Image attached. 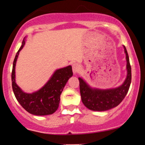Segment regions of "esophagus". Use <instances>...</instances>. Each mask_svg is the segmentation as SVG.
Returning <instances> with one entry per match:
<instances>
[{
    "mask_svg": "<svg viewBox=\"0 0 145 145\" xmlns=\"http://www.w3.org/2000/svg\"><path fill=\"white\" fill-rule=\"evenodd\" d=\"M73 72H74V74H78L79 73L80 70V67L78 63H75V64L73 65Z\"/></svg>",
    "mask_w": 145,
    "mask_h": 145,
    "instance_id": "1",
    "label": "esophagus"
}]
</instances>
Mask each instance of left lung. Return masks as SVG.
Here are the masks:
<instances>
[{
  "mask_svg": "<svg viewBox=\"0 0 145 145\" xmlns=\"http://www.w3.org/2000/svg\"><path fill=\"white\" fill-rule=\"evenodd\" d=\"M127 60V75L123 84L116 89L108 90L93 89L79 78L80 91L82 103L87 108L94 111H105L116 107L123 100L130 86L131 70L129 56L124 46Z\"/></svg>",
  "mask_w": 145,
  "mask_h": 145,
  "instance_id": "8db88e82",
  "label": "left lung"
}]
</instances>
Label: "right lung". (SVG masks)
<instances>
[{
  "label": "right lung",
  "mask_w": 145,
  "mask_h": 145,
  "mask_svg": "<svg viewBox=\"0 0 145 145\" xmlns=\"http://www.w3.org/2000/svg\"><path fill=\"white\" fill-rule=\"evenodd\" d=\"M25 41L15 57L11 72L12 89L15 97L20 104L28 112L34 115H48L53 114L59 108L60 95L69 78L73 76L71 66L56 70L44 87L33 93H25L15 82V67L19 52L22 49Z\"/></svg>",
  "instance_id": "right-lung-1"
}]
</instances>
